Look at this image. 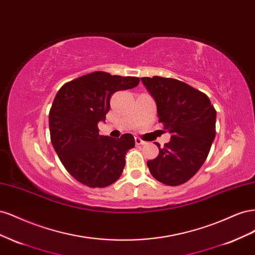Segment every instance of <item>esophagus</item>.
Masks as SVG:
<instances>
[{
	"mask_svg": "<svg viewBox=\"0 0 255 255\" xmlns=\"http://www.w3.org/2000/svg\"><path fill=\"white\" fill-rule=\"evenodd\" d=\"M135 143H136V145H143V144H145V141L142 140L139 137H135Z\"/></svg>",
	"mask_w": 255,
	"mask_h": 255,
	"instance_id": "34e87169",
	"label": "esophagus"
}]
</instances>
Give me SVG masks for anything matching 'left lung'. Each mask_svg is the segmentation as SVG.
<instances>
[{
    "label": "left lung",
    "mask_w": 255,
    "mask_h": 255,
    "mask_svg": "<svg viewBox=\"0 0 255 255\" xmlns=\"http://www.w3.org/2000/svg\"><path fill=\"white\" fill-rule=\"evenodd\" d=\"M157 106L158 122L171 134L157 157L146 161L153 177L177 186L194 176L210 153L216 133V110L210 99L190 85L175 79L141 78Z\"/></svg>",
    "instance_id": "8db88e82"
}]
</instances>
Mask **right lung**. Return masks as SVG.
I'll return each instance as SVG.
<instances>
[{"instance_id":"1","label":"right lung","mask_w":255,"mask_h":255,"mask_svg":"<svg viewBox=\"0 0 255 255\" xmlns=\"http://www.w3.org/2000/svg\"><path fill=\"white\" fill-rule=\"evenodd\" d=\"M139 82L136 76L96 71L57 91L49 113L51 141L66 170L83 185L107 187L122 174L127 152L135 146L134 137L102 136L98 123L105 121L113 94L134 88Z\"/></svg>"}]
</instances>
